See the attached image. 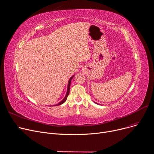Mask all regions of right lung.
Segmentation results:
<instances>
[{
    "mask_svg": "<svg viewBox=\"0 0 154 154\" xmlns=\"http://www.w3.org/2000/svg\"><path fill=\"white\" fill-rule=\"evenodd\" d=\"M72 78H73V76L69 79V82H68V90H67V93H66V96H65V97H64V98L61 101V102H60L58 104H57V105H56V106H57V105H61V104H63V103H64V102L66 101V99H67V97H68V94H69V89H70V84H71V79H72ZM55 105V106H56Z\"/></svg>",
    "mask_w": 154,
    "mask_h": 154,
    "instance_id": "right-lung-1",
    "label": "right lung"
}]
</instances>
